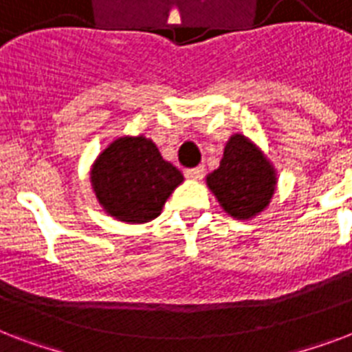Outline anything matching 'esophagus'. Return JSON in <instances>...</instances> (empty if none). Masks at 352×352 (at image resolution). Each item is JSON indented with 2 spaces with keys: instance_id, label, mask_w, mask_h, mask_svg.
<instances>
[{
  "instance_id": "34e87169",
  "label": "esophagus",
  "mask_w": 352,
  "mask_h": 352,
  "mask_svg": "<svg viewBox=\"0 0 352 352\" xmlns=\"http://www.w3.org/2000/svg\"><path fill=\"white\" fill-rule=\"evenodd\" d=\"M184 175H186V179H190V181H199V179H203L204 168H203V166H197V168H190V170L184 171Z\"/></svg>"
}]
</instances>
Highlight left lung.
Here are the masks:
<instances>
[{"instance_id":"8db88e82","label":"left lung","mask_w":352,"mask_h":352,"mask_svg":"<svg viewBox=\"0 0 352 352\" xmlns=\"http://www.w3.org/2000/svg\"><path fill=\"white\" fill-rule=\"evenodd\" d=\"M276 182L270 160L250 138L239 133L226 142L219 168L206 177L215 199L234 219H252L267 208Z\"/></svg>"}]
</instances>
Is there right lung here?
I'll use <instances>...</instances> for the list:
<instances>
[{"instance_id":"add662e5","label":"right lung","mask_w":352,"mask_h":352,"mask_svg":"<svg viewBox=\"0 0 352 352\" xmlns=\"http://www.w3.org/2000/svg\"><path fill=\"white\" fill-rule=\"evenodd\" d=\"M184 177L162 159L151 138L113 140L91 168V184L104 212L122 223H148L159 217Z\"/></svg>"}]
</instances>
